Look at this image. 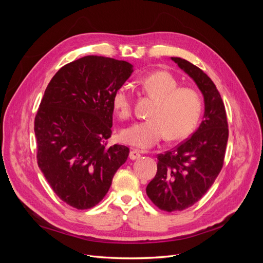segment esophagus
<instances>
[{
	"label": "esophagus",
	"mask_w": 263,
	"mask_h": 263,
	"mask_svg": "<svg viewBox=\"0 0 263 263\" xmlns=\"http://www.w3.org/2000/svg\"><path fill=\"white\" fill-rule=\"evenodd\" d=\"M138 158H140L139 151L132 150L130 153H129V159H130V160H136V159H138Z\"/></svg>",
	"instance_id": "1"
}]
</instances>
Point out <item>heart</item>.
I'll use <instances>...</instances> for the list:
<instances>
[{
    "mask_svg": "<svg viewBox=\"0 0 263 263\" xmlns=\"http://www.w3.org/2000/svg\"><path fill=\"white\" fill-rule=\"evenodd\" d=\"M139 83L150 98L156 100L149 119L134 124L122 132L125 144L137 149H149L164 137L169 141L184 139L200 122L203 101L200 93L189 86H179V81L168 71H156ZM113 108L121 119L133 114V95L127 85L119 86L112 98Z\"/></svg>",
    "mask_w": 263,
    "mask_h": 263,
    "instance_id": "obj_1",
    "label": "heart"
}]
</instances>
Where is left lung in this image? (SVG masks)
I'll use <instances>...</instances> for the list:
<instances>
[{
    "label": "left lung",
    "instance_id": "1",
    "mask_svg": "<svg viewBox=\"0 0 263 263\" xmlns=\"http://www.w3.org/2000/svg\"><path fill=\"white\" fill-rule=\"evenodd\" d=\"M171 59L203 93L205 112L192 136L157 157V174L146 192L157 208L169 213L189 209L208 192L224 164L228 140L226 109L216 85L193 63L178 57Z\"/></svg>",
    "mask_w": 263,
    "mask_h": 263
}]
</instances>
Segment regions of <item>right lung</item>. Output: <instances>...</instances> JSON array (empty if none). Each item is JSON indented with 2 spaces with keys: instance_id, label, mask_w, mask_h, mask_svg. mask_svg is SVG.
Listing matches in <instances>:
<instances>
[{
  "instance_id": "obj_1",
  "label": "right lung",
  "mask_w": 263,
  "mask_h": 263,
  "mask_svg": "<svg viewBox=\"0 0 263 263\" xmlns=\"http://www.w3.org/2000/svg\"><path fill=\"white\" fill-rule=\"evenodd\" d=\"M129 62L85 55L59 69L35 117L37 163L53 192L77 210L99 204L129 148L107 146L114 92L133 73Z\"/></svg>"
}]
</instances>
